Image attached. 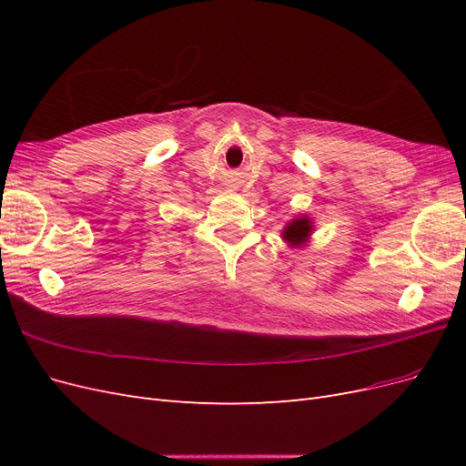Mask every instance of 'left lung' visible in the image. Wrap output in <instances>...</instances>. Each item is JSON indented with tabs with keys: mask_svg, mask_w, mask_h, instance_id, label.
<instances>
[{
	"mask_svg": "<svg viewBox=\"0 0 466 466\" xmlns=\"http://www.w3.org/2000/svg\"><path fill=\"white\" fill-rule=\"evenodd\" d=\"M311 233H313L311 218L299 216L286 225L284 231H281V238H284L289 247H303L309 241Z\"/></svg>",
	"mask_w": 466,
	"mask_h": 466,
	"instance_id": "left-lung-1",
	"label": "left lung"
}]
</instances>
